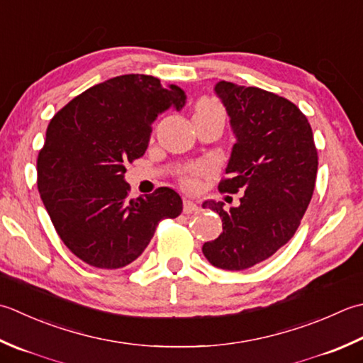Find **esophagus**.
Returning <instances> with one entry per match:
<instances>
[{"label": "esophagus", "mask_w": 363, "mask_h": 363, "mask_svg": "<svg viewBox=\"0 0 363 363\" xmlns=\"http://www.w3.org/2000/svg\"><path fill=\"white\" fill-rule=\"evenodd\" d=\"M198 204L191 200H184V214H194V212H198Z\"/></svg>", "instance_id": "34e87169"}]
</instances>
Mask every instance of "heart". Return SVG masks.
I'll use <instances>...</instances> for the list:
<instances>
[{"label":"heart","mask_w":363,"mask_h":363,"mask_svg":"<svg viewBox=\"0 0 363 363\" xmlns=\"http://www.w3.org/2000/svg\"><path fill=\"white\" fill-rule=\"evenodd\" d=\"M195 116H222V118H225V113H223L222 106H220L217 102L211 101V99H201V101L196 104ZM206 172H208V168H206L204 165L191 167L182 177L184 184H186V186L190 189L196 187V184H198L196 177L204 174Z\"/></svg>","instance_id":"heart-1"}]
</instances>
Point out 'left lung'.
<instances>
[{"label": "left lung", "mask_w": 363, "mask_h": 363, "mask_svg": "<svg viewBox=\"0 0 363 363\" xmlns=\"http://www.w3.org/2000/svg\"><path fill=\"white\" fill-rule=\"evenodd\" d=\"M214 92L236 138L218 189L244 195L230 211L222 201L203 203L223 223L203 253L216 267L244 271L271 258L299 228L313 195L318 152L307 118L288 99L225 80Z\"/></svg>", "instance_id": "obj_1"}]
</instances>
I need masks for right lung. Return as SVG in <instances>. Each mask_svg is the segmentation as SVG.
Instances as JSON below:
<instances>
[{"mask_svg": "<svg viewBox=\"0 0 363 363\" xmlns=\"http://www.w3.org/2000/svg\"><path fill=\"white\" fill-rule=\"evenodd\" d=\"M186 104L176 84L127 74L82 92L50 121L38 189L64 245L86 264H130L160 220L182 212L179 194L169 187L129 200L125 165L145 154L157 116Z\"/></svg>", "mask_w": 363, "mask_h": 363, "instance_id": "right-lung-1", "label": "right lung"}]
</instances>
